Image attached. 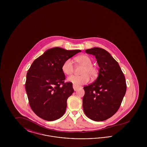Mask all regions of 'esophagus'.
<instances>
[{"label": "esophagus", "instance_id": "1", "mask_svg": "<svg viewBox=\"0 0 147 147\" xmlns=\"http://www.w3.org/2000/svg\"><path fill=\"white\" fill-rule=\"evenodd\" d=\"M73 89H74V91H76L79 88H80V86L76 85H73Z\"/></svg>", "mask_w": 147, "mask_h": 147}]
</instances>
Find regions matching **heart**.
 Wrapping results in <instances>:
<instances>
[{
    "label": "heart",
    "mask_w": 147,
    "mask_h": 147,
    "mask_svg": "<svg viewBox=\"0 0 147 147\" xmlns=\"http://www.w3.org/2000/svg\"><path fill=\"white\" fill-rule=\"evenodd\" d=\"M75 61L79 64L84 66L81 71V76H73L68 78V81L74 85H80L88 83L90 80V76L92 79L95 78L98 74V69L92 64V59L87 55L78 56ZM62 71L64 74L71 76L74 71V67L73 61L68 59L63 64Z\"/></svg>",
    "instance_id": "obj_1"
}]
</instances>
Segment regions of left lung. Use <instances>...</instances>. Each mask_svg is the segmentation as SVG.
Segmentation results:
<instances>
[{"instance_id":"obj_1","label":"left lung","mask_w":147,"mask_h":147,"mask_svg":"<svg viewBox=\"0 0 147 147\" xmlns=\"http://www.w3.org/2000/svg\"><path fill=\"white\" fill-rule=\"evenodd\" d=\"M85 52L95 56L100 69L96 80L84 87V112L93 121H105L118 111L126 94V79L119 63L105 49L95 47Z\"/></svg>"}]
</instances>
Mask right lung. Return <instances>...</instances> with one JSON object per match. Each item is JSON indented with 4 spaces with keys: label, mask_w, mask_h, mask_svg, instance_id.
I'll return each mask as SVG.
<instances>
[{
    "label": "right lung",
    "mask_w": 147,
    "mask_h": 147,
    "mask_svg": "<svg viewBox=\"0 0 147 147\" xmlns=\"http://www.w3.org/2000/svg\"><path fill=\"white\" fill-rule=\"evenodd\" d=\"M80 52L55 47L32 63L27 73L25 89L31 109L40 118L54 121L64 114L67 99L74 89L71 83L64 82L62 67L66 60Z\"/></svg>",
    "instance_id": "add662e5"
}]
</instances>
